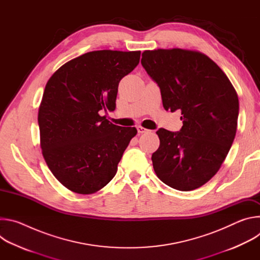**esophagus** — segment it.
<instances>
[{
    "label": "esophagus",
    "instance_id": "obj_1",
    "mask_svg": "<svg viewBox=\"0 0 260 260\" xmlns=\"http://www.w3.org/2000/svg\"><path fill=\"white\" fill-rule=\"evenodd\" d=\"M137 129H138V133H139V134H144V133H147V132H148L147 128H145V127H143V126H141V125L137 126Z\"/></svg>",
    "mask_w": 260,
    "mask_h": 260
}]
</instances>
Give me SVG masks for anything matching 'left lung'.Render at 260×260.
Returning <instances> with one entry per match:
<instances>
[{
  "label": "left lung",
  "instance_id": "1",
  "mask_svg": "<svg viewBox=\"0 0 260 260\" xmlns=\"http://www.w3.org/2000/svg\"><path fill=\"white\" fill-rule=\"evenodd\" d=\"M141 63L158 84L164 108L180 110L183 120L180 132H156L160 144L151 157L154 172L174 189L194 190L219 171L231 149L238 93L217 63L197 50H145Z\"/></svg>",
  "mask_w": 260,
  "mask_h": 260
}]
</instances>
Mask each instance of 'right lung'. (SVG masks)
Segmentation results:
<instances>
[{"label": "right lung", "instance_id": "1", "mask_svg": "<svg viewBox=\"0 0 260 260\" xmlns=\"http://www.w3.org/2000/svg\"><path fill=\"white\" fill-rule=\"evenodd\" d=\"M141 51L96 50L62 64L49 78L38 112L43 157L69 190L91 194L113 179L136 127L100 115L115 110L120 80Z\"/></svg>", "mask_w": 260, "mask_h": 260}]
</instances>
